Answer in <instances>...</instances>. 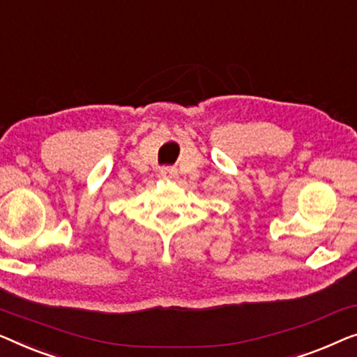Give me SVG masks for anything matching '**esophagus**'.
I'll list each match as a JSON object with an SVG mask.
<instances>
[{
  "label": "esophagus",
  "mask_w": 357,
  "mask_h": 357,
  "mask_svg": "<svg viewBox=\"0 0 357 357\" xmlns=\"http://www.w3.org/2000/svg\"><path fill=\"white\" fill-rule=\"evenodd\" d=\"M160 176H163V178L176 176V168H173V167H162V168H160Z\"/></svg>",
  "instance_id": "esophagus-1"
}]
</instances>
